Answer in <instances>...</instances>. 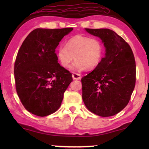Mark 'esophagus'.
Returning a JSON list of instances; mask_svg holds the SVG:
<instances>
[{"instance_id": "1", "label": "esophagus", "mask_w": 149, "mask_h": 149, "mask_svg": "<svg viewBox=\"0 0 149 149\" xmlns=\"http://www.w3.org/2000/svg\"><path fill=\"white\" fill-rule=\"evenodd\" d=\"M72 77L74 79H81V75L80 74H76V73H74V74H72Z\"/></svg>"}]
</instances>
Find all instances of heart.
Segmentation results:
<instances>
[{"label":"heart","instance_id":"b5f03b06","mask_svg":"<svg viewBox=\"0 0 149 149\" xmlns=\"http://www.w3.org/2000/svg\"><path fill=\"white\" fill-rule=\"evenodd\" d=\"M104 47L97 38L84 35H75L65 42V47L56 50V57L60 64L67 68L74 58L75 60L70 66L72 71L91 70L99 65L102 58Z\"/></svg>","mask_w":149,"mask_h":149}]
</instances>
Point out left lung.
<instances>
[{
	"label": "left lung",
	"instance_id": "8db88e82",
	"mask_svg": "<svg viewBox=\"0 0 149 149\" xmlns=\"http://www.w3.org/2000/svg\"><path fill=\"white\" fill-rule=\"evenodd\" d=\"M85 29L101 39L105 54L99 65L82 77V99L91 112L112 116L127 106L134 89V55L130 45L112 30Z\"/></svg>",
	"mask_w": 149,
	"mask_h": 149
}]
</instances>
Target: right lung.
<instances>
[{
	"label": "right lung",
	"instance_id": "right-lung-1",
	"mask_svg": "<svg viewBox=\"0 0 149 149\" xmlns=\"http://www.w3.org/2000/svg\"><path fill=\"white\" fill-rule=\"evenodd\" d=\"M72 30L35 29L17 52L14 64L16 91L25 108L33 114L43 117L56 112L73 81L55 53L60 41Z\"/></svg>",
	"mask_w": 149,
	"mask_h": 149
}]
</instances>
